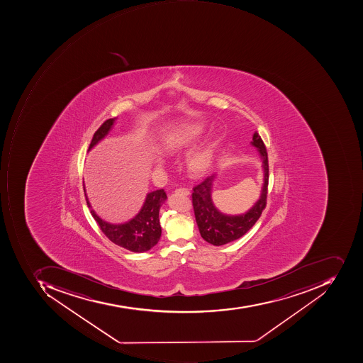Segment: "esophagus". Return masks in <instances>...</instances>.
Instances as JSON below:
<instances>
[{
	"label": "esophagus",
	"instance_id": "1",
	"mask_svg": "<svg viewBox=\"0 0 363 363\" xmlns=\"http://www.w3.org/2000/svg\"><path fill=\"white\" fill-rule=\"evenodd\" d=\"M174 193L179 195H184V196H189V195L191 194L190 190H189V189H184V187H183V189H177Z\"/></svg>",
	"mask_w": 363,
	"mask_h": 363
}]
</instances>
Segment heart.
Instances as JSON below:
<instances>
[{
    "instance_id": "obj_1",
    "label": "heart",
    "mask_w": 363,
    "mask_h": 363,
    "mask_svg": "<svg viewBox=\"0 0 363 363\" xmlns=\"http://www.w3.org/2000/svg\"><path fill=\"white\" fill-rule=\"evenodd\" d=\"M205 132V125L203 123L184 124L177 130H172L171 133L164 138V148L169 154H174L179 150H184L193 143L196 142ZM213 164V146L211 143H206L199 146L196 150H193L187 156L185 166L187 172L191 177L199 178L204 176L211 170ZM154 164L156 168H164V160L160 157H155Z\"/></svg>"
}]
</instances>
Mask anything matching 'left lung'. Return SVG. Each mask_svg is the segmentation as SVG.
<instances>
[{
  "mask_svg": "<svg viewBox=\"0 0 363 363\" xmlns=\"http://www.w3.org/2000/svg\"><path fill=\"white\" fill-rule=\"evenodd\" d=\"M251 144L257 148L263 164L264 183L262 186L261 196L251 209L241 215H225L216 208L211 199L213 181L216 174L205 179L203 182L193 189L192 201L194 207L195 219L199 233L205 241L211 245L219 247L230 242L240 239L255 225L261 217L262 211L266 207L268 186V158L265 145L257 132L253 134Z\"/></svg>",
  "mask_w": 363,
  "mask_h": 363,
  "instance_id": "1",
  "label": "left lung"
}]
</instances>
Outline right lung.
<instances>
[{
	"instance_id": "1",
	"label": "right lung",
	"mask_w": 363,
	"mask_h": 363,
	"mask_svg": "<svg viewBox=\"0 0 363 363\" xmlns=\"http://www.w3.org/2000/svg\"><path fill=\"white\" fill-rule=\"evenodd\" d=\"M116 120V118H109L96 130L88 152L108 135ZM85 196L88 207L91 208L86 193ZM166 199L167 194L162 189L148 193L138 215L123 223H110L102 220L94 209H91L90 213L93 215L94 219L97 221L102 233L110 241L113 242L114 245L134 253H143L152 249L162 237L159 211Z\"/></svg>"
}]
</instances>
